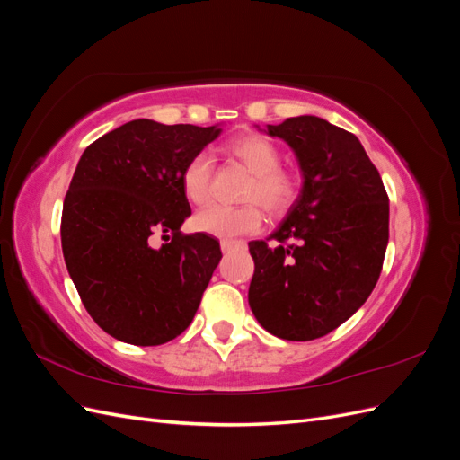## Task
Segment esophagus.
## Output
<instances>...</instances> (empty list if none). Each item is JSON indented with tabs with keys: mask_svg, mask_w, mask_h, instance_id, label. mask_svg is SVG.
Instances as JSON below:
<instances>
[{
	"mask_svg": "<svg viewBox=\"0 0 460 460\" xmlns=\"http://www.w3.org/2000/svg\"><path fill=\"white\" fill-rule=\"evenodd\" d=\"M243 247H245V242H240V240H222L220 242L222 253H230V252H234V249H243Z\"/></svg>",
	"mask_w": 460,
	"mask_h": 460,
	"instance_id": "esophagus-1",
	"label": "esophagus"
}]
</instances>
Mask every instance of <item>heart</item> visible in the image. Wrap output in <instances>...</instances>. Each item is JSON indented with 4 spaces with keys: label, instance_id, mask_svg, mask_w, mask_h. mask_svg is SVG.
<instances>
[{
    "label": "heart",
    "instance_id": "b5f03b06",
    "mask_svg": "<svg viewBox=\"0 0 460 460\" xmlns=\"http://www.w3.org/2000/svg\"><path fill=\"white\" fill-rule=\"evenodd\" d=\"M228 151L253 172V180L245 190V199H259L270 213H280L294 203L297 180L291 172L280 169V151L267 137L255 134L240 136L228 144ZM211 176V155L207 151L196 153L180 174V184L188 201L201 205L208 199ZM262 222L264 215L257 201L240 207L213 203L193 217V228L220 240H232L238 235L255 234L261 230Z\"/></svg>",
    "mask_w": 460,
    "mask_h": 460
}]
</instances>
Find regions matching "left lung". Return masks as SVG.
Here are the masks:
<instances>
[{
	"instance_id": "1",
	"label": "left lung",
	"mask_w": 460,
	"mask_h": 460,
	"mask_svg": "<svg viewBox=\"0 0 460 460\" xmlns=\"http://www.w3.org/2000/svg\"><path fill=\"white\" fill-rule=\"evenodd\" d=\"M259 130L296 153L303 186L269 235L276 245L249 242V307L276 338H323L363 307L378 282L387 193L358 137L324 119L301 115Z\"/></svg>"
}]
</instances>
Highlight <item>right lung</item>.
I'll use <instances>...</instances> for the list:
<instances>
[{
  "label": "right lung",
  "instance_id": "obj_1",
  "mask_svg": "<svg viewBox=\"0 0 460 460\" xmlns=\"http://www.w3.org/2000/svg\"><path fill=\"white\" fill-rule=\"evenodd\" d=\"M220 132L137 119L82 153L63 203V257L86 311L119 341L161 345L196 316L222 253L211 235L180 232L191 215L180 174ZM155 233L172 242L153 248Z\"/></svg>",
  "mask_w": 460,
  "mask_h": 460
}]
</instances>
